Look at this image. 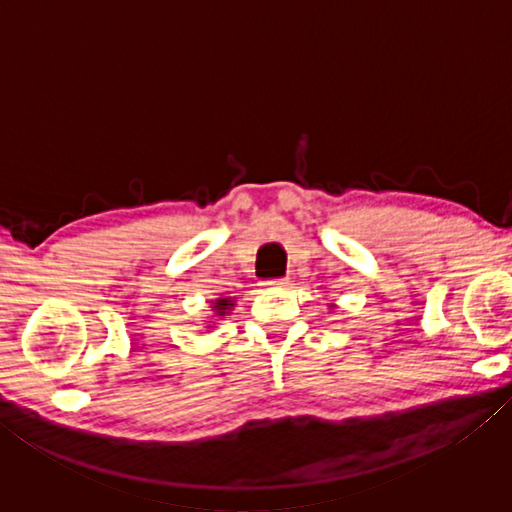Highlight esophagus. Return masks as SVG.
<instances>
[{
    "label": "esophagus",
    "instance_id": "1",
    "mask_svg": "<svg viewBox=\"0 0 512 512\" xmlns=\"http://www.w3.org/2000/svg\"><path fill=\"white\" fill-rule=\"evenodd\" d=\"M264 287H277V289H284L289 287V277H277V280H266Z\"/></svg>",
    "mask_w": 512,
    "mask_h": 512
}]
</instances>
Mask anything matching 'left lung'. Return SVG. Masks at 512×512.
<instances>
[{"instance_id": "1", "label": "left lung", "mask_w": 512, "mask_h": 512, "mask_svg": "<svg viewBox=\"0 0 512 512\" xmlns=\"http://www.w3.org/2000/svg\"><path fill=\"white\" fill-rule=\"evenodd\" d=\"M329 307H334V305H329Z\"/></svg>"}]
</instances>
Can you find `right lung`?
<instances>
[{
  "mask_svg": "<svg viewBox=\"0 0 512 512\" xmlns=\"http://www.w3.org/2000/svg\"><path fill=\"white\" fill-rule=\"evenodd\" d=\"M232 307H235V300H232V298H216V300L212 302L214 318H223V316H228Z\"/></svg>",
  "mask_w": 512,
  "mask_h": 512,
  "instance_id": "add662e5",
  "label": "right lung"
}]
</instances>
